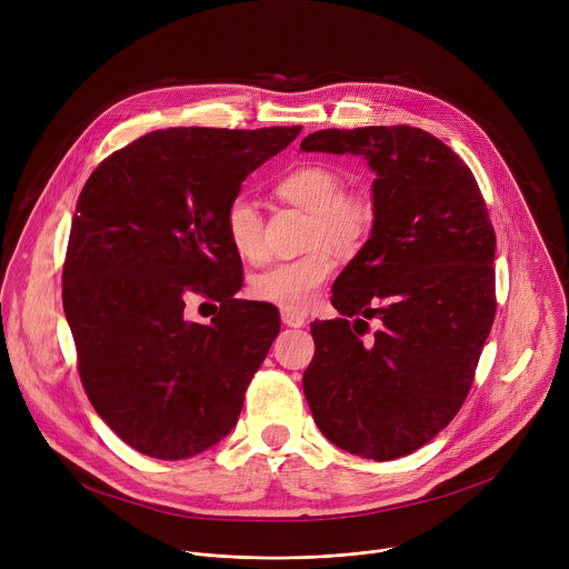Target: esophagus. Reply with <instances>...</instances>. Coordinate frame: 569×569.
I'll return each instance as SVG.
<instances>
[{"label": "esophagus", "mask_w": 569, "mask_h": 569, "mask_svg": "<svg viewBox=\"0 0 569 569\" xmlns=\"http://www.w3.org/2000/svg\"><path fill=\"white\" fill-rule=\"evenodd\" d=\"M281 321L286 323V327H292V329H299L306 323V317L301 312H295V310H281Z\"/></svg>", "instance_id": "obj_1"}]
</instances>
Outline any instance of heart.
I'll return each mask as SVG.
<instances>
[{"label":"heart","mask_w":569,"mask_h":569,"mask_svg":"<svg viewBox=\"0 0 569 569\" xmlns=\"http://www.w3.org/2000/svg\"><path fill=\"white\" fill-rule=\"evenodd\" d=\"M277 193L310 211V238L323 240L336 250H358L373 227V207L362 196L345 193L338 171L327 164H303L277 182ZM224 233L240 259L254 261L263 254V222L257 204L238 196L227 204ZM336 259L329 248H317L299 259L277 261L250 279L254 299L283 310H308L321 286L331 279Z\"/></svg>","instance_id":"heart-1"}]
</instances>
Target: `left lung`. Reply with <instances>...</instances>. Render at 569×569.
<instances>
[{"label": "left lung", "instance_id": "8db88e82", "mask_svg": "<svg viewBox=\"0 0 569 569\" xmlns=\"http://www.w3.org/2000/svg\"><path fill=\"white\" fill-rule=\"evenodd\" d=\"M301 150L360 154L376 173L371 233L333 283L342 317L310 323L308 408L338 448L398 459L468 396L496 317V231L470 169L421 128L319 130Z\"/></svg>", "mask_w": 569, "mask_h": 569}]
</instances>
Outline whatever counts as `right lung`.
<instances>
[{
  "mask_svg": "<svg viewBox=\"0 0 569 569\" xmlns=\"http://www.w3.org/2000/svg\"><path fill=\"white\" fill-rule=\"evenodd\" d=\"M292 128H167L112 152L80 191L62 270L78 371L97 415L141 455L204 452L238 421L281 319L242 301L227 204ZM221 301L211 325L183 317V295Z\"/></svg>",
  "mask_w": 569,
  "mask_h": 569,
  "instance_id": "add662e5",
  "label": "right lung"
}]
</instances>
